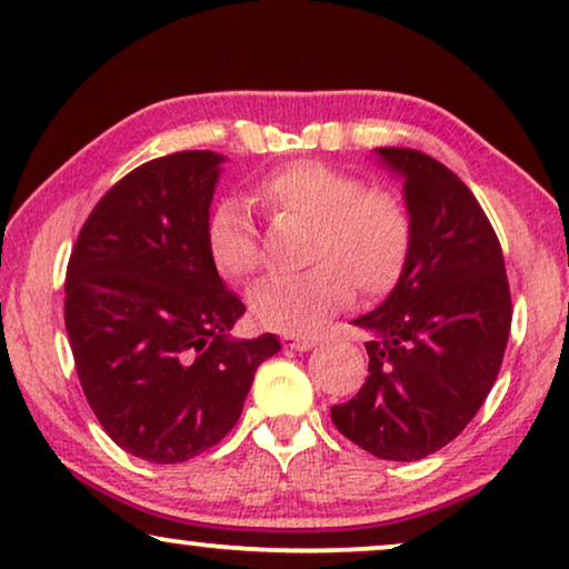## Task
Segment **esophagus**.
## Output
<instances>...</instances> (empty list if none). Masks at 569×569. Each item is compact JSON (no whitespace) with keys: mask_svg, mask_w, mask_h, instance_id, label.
Returning a JSON list of instances; mask_svg holds the SVG:
<instances>
[{"mask_svg":"<svg viewBox=\"0 0 569 569\" xmlns=\"http://www.w3.org/2000/svg\"><path fill=\"white\" fill-rule=\"evenodd\" d=\"M279 341H282L284 349H295V352H308L316 345L313 337H302V333H282Z\"/></svg>","mask_w":569,"mask_h":569,"instance_id":"esophagus-1","label":"esophagus"}]
</instances>
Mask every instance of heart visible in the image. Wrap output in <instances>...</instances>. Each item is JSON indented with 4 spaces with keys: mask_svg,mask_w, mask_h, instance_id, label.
<instances>
[{
    "mask_svg": "<svg viewBox=\"0 0 569 569\" xmlns=\"http://www.w3.org/2000/svg\"><path fill=\"white\" fill-rule=\"evenodd\" d=\"M256 199L271 217L310 222L308 271L263 279L248 295L256 323L271 331L310 333L349 306L352 292L380 298L407 269L415 222L399 193L368 186L352 170L300 158L256 181ZM204 248L217 274L246 282L261 269L259 230L248 209L224 199L207 217Z\"/></svg>",
    "mask_w": 569,
    "mask_h": 569,
    "instance_id": "1",
    "label": "heart"
}]
</instances>
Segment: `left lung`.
<instances>
[{
  "label": "left lung",
  "instance_id": "8db88e82",
  "mask_svg": "<svg viewBox=\"0 0 569 569\" xmlns=\"http://www.w3.org/2000/svg\"><path fill=\"white\" fill-rule=\"evenodd\" d=\"M378 154L403 176L415 243L396 290L355 321L372 333L370 376L331 422L383 461H417L461 435L495 386L510 284L492 222L453 170L403 147Z\"/></svg>",
  "mask_w": 569,
  "mask_h": 569
}]
</instances>
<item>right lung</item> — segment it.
<instances>
[{"instance_id": "right-lung-1", "label": "right lung", "mask_w": 569, "mask_h": 569, "mask_svg": "<svg viewBox=\"0 0 569 569\" xmlns=\"http://www.w3.org/2000/svg\"><path fill=\"white\" fill-rule=\"evenodd\" d=\"M220 154L154 158L92 207L67 263L64 323L90 409L116 446L181 463L238 422L274 333L232 341L246 306L204 248Z\"/></svg>"}]
</instances>
